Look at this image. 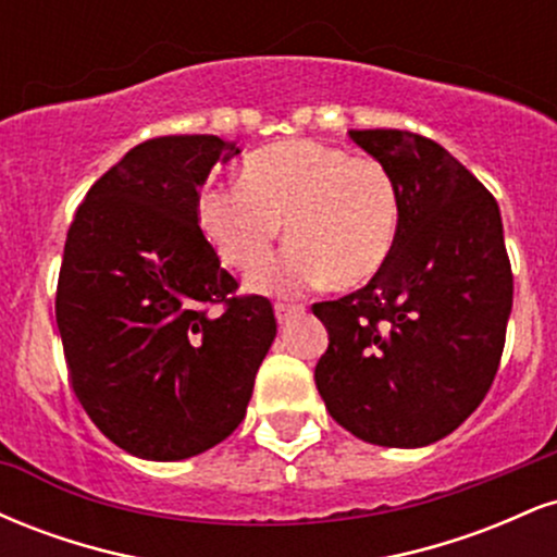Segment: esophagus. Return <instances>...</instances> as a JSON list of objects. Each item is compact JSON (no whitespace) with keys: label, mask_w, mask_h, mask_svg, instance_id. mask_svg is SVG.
Returning <instances> with one entry per match:
<instances>
[{"label":"esophagus","mask_w":557,"mask_h":557,"mask_svg":"<svg viewBox=\"0 0 557 557\" xmlns=\"http://www.w3.org/2000/svg\"><path fill=\"white\" fill-rule=\"evenodd\" d=\"M300 311H304V304H283V300L274 304V314H277L280 322H285V319L293 314H300Z\"/></svg>","instance_id":"obj_1"}]
</instances>
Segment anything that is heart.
Listing matches in <instances>:
<instances>
[{
    "label": "heart",
    "mask_w": 557,
    "mask_h": 557,
    "mask_svg": "<svg viewBox=\"0 0 557 557\" xmlns=\"http://www.w3.org/2000/svg\"><path fill=\"white\" fill-rule=\"evenodd\" d=\"M198 216L216 253L248 272L272 253L285 225L290 248L251 277L264 293L367 285L398 240V185L382 162L348 157L319 140H280L243 162L240 185L198 198Z\"/></svg>",
    "instance_id": "heart-1"
}]
</instances>
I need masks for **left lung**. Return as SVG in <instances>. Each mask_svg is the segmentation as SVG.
Here are the masks:
<instances>
[{"label":"left lung","instance_id":"8db88e82","mask_svg":"<svg viewBox=\"0 0 557 557\" xmlns=\"http://www.w3.org/2000/svg\"><path fill=\"white\" fill-rule=\"evenodd\" d=\"M348 136L398 185L387 264L311 311L330 332L317 389L372 445L437 443L476 411L500 367L513 272L495 196L437 140L376 127Z\"/></svg>","mask_w":557,"mask_h":557}]
</instances>
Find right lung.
I'll return each instance as SVG.
<instances>
[{"instance_id": "obj_1", "label": "right lung", "mask_w": 557, "mask_h": 557, "mask_svg": "<svg viewBox=\"0 0 557 557\" xmlns=\"http://www.w3.org/2000/svg\"><path fill=\"white\" fill-rule=\"evenodd\" d=\"M216 136L133 146L70 222L54 314L83 411L114 445L183 461L233 434L277 335L270 298L238 293L198 222Z\"/></svg>"}]
</instances>
